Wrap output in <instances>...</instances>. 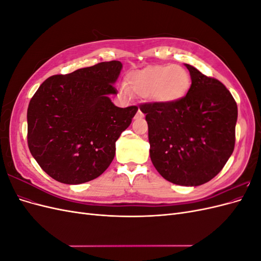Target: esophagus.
I'll use <instances>...</instances> for the list:
<instances>
[{
	"mask_svg": "<svg viewBox=\"0 0 261 261\" xmlns=\"http://www.w3.org/2000/svg\"><path fill=\"white\" fill-rule=\"evenodd\" d=\"M144 117V113L140 111V110H138V112L136 113V118H143Z\"/></svg>",
	"mask_w": 261,
	"mask_h": 261,
	"instance_id": "obj_1",
	"label": "esophagus"
}]
</instances>
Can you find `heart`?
I'll return each mask as SVG.
<instances>
[{
	"mask_svg": "<svg viewBox=\"0 0 261 261\" xmlns=\"http://www.w3.org/2000/svg\"><path fill=\"white\" fill-rule=\"evenodd\" d=\"M191 88V76L179 65H155L135 70L128 74L126 87L121 91L128 96V91L141 98H150L161 105H175L183 100Z\"/></svg>",
	"mask_w": 261,
	"mask_h": 261,
	"instance_id": "b5f03b06",
	"label": "heart"
}]
</instances>
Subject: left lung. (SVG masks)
<instances>
[{
  "label": "left lung",
  "mask_w": 261,
  "mask_h": 261,
  "mask_svg": "<svg viewBox=\"0 0 261 261\" xmlns=\"http://www.w3.org/2000/svg\"><path fill=\"white\" fill-rule=\"evenodd\" d=\"M192 86L175 105H141L146 114L150 159L173 184L199 186L223 169L235 145L238 106L215 78L185 64Z\"/></svg>",
  "instance_id": "8db88e82"
}]
</instances>
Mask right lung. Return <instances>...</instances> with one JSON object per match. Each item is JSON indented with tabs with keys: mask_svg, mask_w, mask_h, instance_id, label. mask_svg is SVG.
<instances>
[{
	"mask_svg": "<svg viewBox=\"0 0 261 261\" xmlns=\"http://www.w3.org/2000/svg\"><path fill=\"white\" fill-rule=\"evenodd\" d=\"M123 68L102 62L45 80L29 102L28 147L41 169L63 184L100 176L114 159L115 143L137 107L118 108L110 99Z\"/></svg>",
	"mask_w": 261,
	"mask_h": 261,
	"instance_id": "1",
	"label": "right lung"
}]
</instances>
